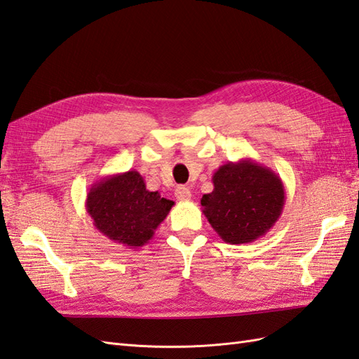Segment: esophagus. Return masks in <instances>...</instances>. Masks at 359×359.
Returning a JSON list of instances; mask_svg holds the SVG:
<instances>
[{
	"label": "esophagus",
	"instance_id": "obj_1",
	"mask_svg": "<svg viewBox=\"0 0 359 359\" xmlns=\"http://www.w3.org/2000/svg\"><path fill=\"white\" fill-rule=\"evenodd\" d=\"M175 198H177V201H180V202L190 201L191 191H190V189L186 187V186H178L177 190H175Z\"/></svg>",
	"mask_w": 359,
	"mask_h": 359
}]
</instances>
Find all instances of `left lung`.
I'll use <instances>...</instances> for the list:
<instances>
[{"mask_svg": "<svg viewBox=\"0 0 359 359\" xmlns=\"http://www.w3.org/2000/svg\"><path fill=\"white\" fill-rule=\"evenodd\" d=\"M211 193L201 199L202 212L229 245H245L266 236L283 215V180L250 158L226 163L212 175Z\"/></svg>", "mask_w": 359, "mask_h": 359, "instance_id": "left-lung-1", "label": "left lung"}]
</instances>
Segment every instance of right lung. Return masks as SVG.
<instances>
[{
    "label": "right lung",
    "instance_id": "right-lung-1",
    "mask_svg": "<svg viewBox=\"0 0 359 359\" xmlns=\"http://www.w3.org/2000/svg\"><path fill=\"white\" fill-rule=\"evenodd\" d=\"M175 202L149 191L137 170L114 173L89 189L86 210L109 240L137 249L148 243Z\"/></svg>",
    "mask_w": 359,
    "mask_h": 359
}]
</instances>
